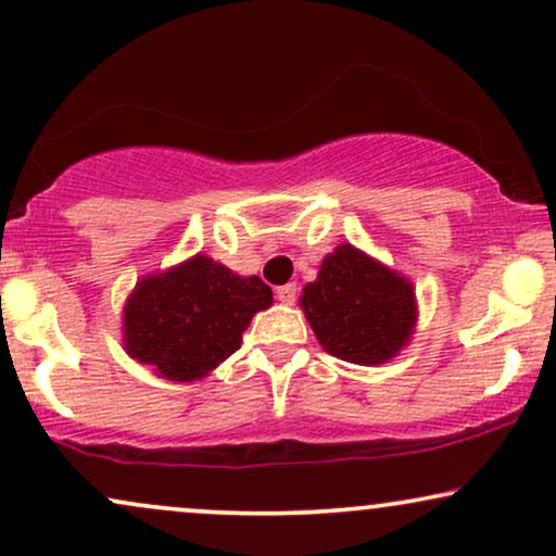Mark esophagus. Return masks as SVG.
I'll return each mask as SVG.
<instances>
[{
	"label": "esophagus",
	"instance_id": "esophagus-1",
	"mask_svg": "<svg viewBox=\"0 0 556 556\" xmlns=\"http://www.w3.org/2000/svg\"><path fill=\"white\" fill-rule=\"evenodd\" d=\"M276 299L280 301V304L291 306L293 301H296V283H286V286H280V289H276Z\"/></svg>",
	"mask_w": 556,
	"mask_h": 556
}]
</instances>
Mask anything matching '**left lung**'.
<instances>
[{
	"instance_id": "left-lung-1",
	"label": "left lung",
	"mask_w": 556,
	"mask_h": 556,
	"mask_svg": "<svg viewBox=\"0 0 556 556\" xmlns=\"http://www.w3.org/2000/svg\"><path fill=\"white\" fill-rule=\"evenodd\" d=\"M319 345L334 358L381 366L409 345L417 325L413 280L353 244L321 260L299 299Z\"/></svg>"
}]
</instances>
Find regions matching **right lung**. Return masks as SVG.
Listing matches in <instances>:
<instances>
[{
    "label": "right lung",
    "mask_w": 556,
    "mask_h": 556,
    "mask_svg": "<svg viewBox=\"0 0 556 556\" xmlns=\"http://www.w3.org/2000/svg\"><path fill=\"white\" fill-rule=\"evenodd\" d=\"M270 286L198 255L143 276L123 306V351L167 381H201L242 345Z\"/></svg>",
    "instance_id": "add662e5"
}]
</instances>
